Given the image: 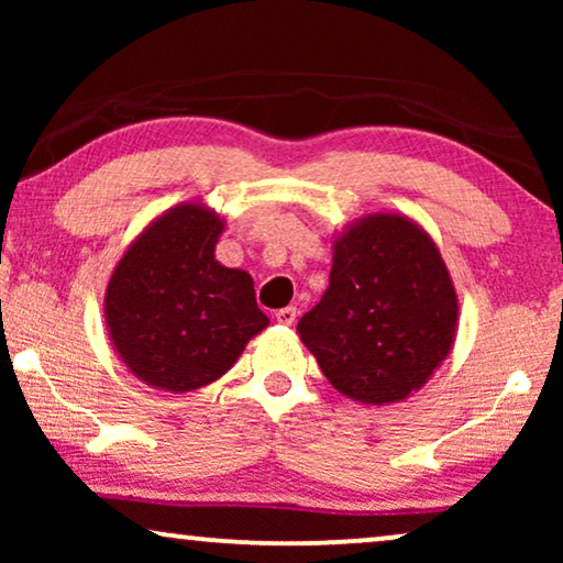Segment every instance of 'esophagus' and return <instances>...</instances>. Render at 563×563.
I'll list each match as a JSON object with an SVG mask.
<instances>
[{
  "label": "esophagus",
  "mask_w": 563,
  "mask_h": 563,
  "mask_svg": "<svg viewBox=\"0 0 563 563\" xmlns=\"http://www.w3.org/2000/svg\"><path fill=\"white\" fill-rule=\"evenodd\" d=\"M274 318L279 325H291V322L297 320V307H284V310H276Z\"/></svg>",
  "instance_id": "esophagus-1"
}]
</instances>
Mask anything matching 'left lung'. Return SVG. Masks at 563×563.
Instances as JSON below:
<instances>
[{
    "label": "left lung",
    "instance_id": "1",
    "mask_svg": "<svg viewBox=\"0 0 563 563\" xmlns=\"http://www.w3.org/2000/svg\"><path fill=\"white\" fill-rule=\"evenodd\" d=\"M459 330V295L433 238L399 212L353 220L333 238L325 295L297 333L353 402H402L438 372Z\"/></svg>",
    "mask_w": 563,
    "mask_h": 563
}]
</instances>
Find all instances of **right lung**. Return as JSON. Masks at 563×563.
Here are the masks:
<instances>
[{"instance_id": "obj_1", "label": "right lung", "mask_w": 563, "mask_h": 563, "mask_svg": "<svg viewBox=\"0 0 563 563\" xmlns=\"http://www.w3.org/2000/svg\"><path fill=\"white\" fill-rule=\"evenodd\" d=\"M225 218L199 199L161 212L122 253L104 291V322L128 372L184 395L218 382L268 325L253 279L214 258Z\"/></svg>"}]
</instances>
